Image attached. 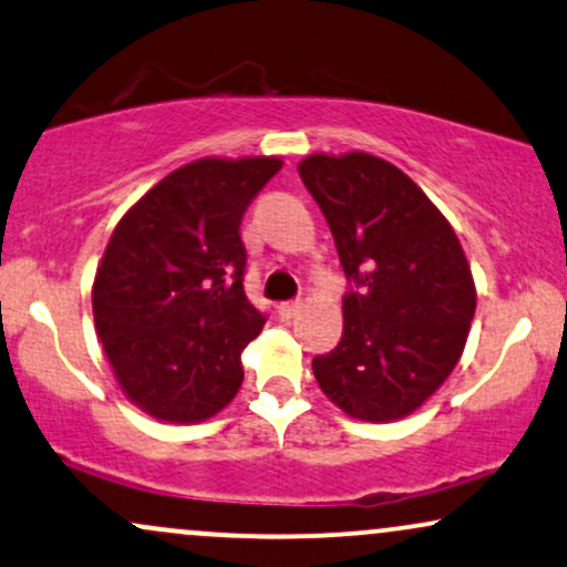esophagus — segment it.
<instances>
[{"label": "esophagus", "mask_w": 567, "mask_h": 567, "mask_svg": "<svg viewBox=\"0 0 567 567\" xmlns=\"http://www.w3.org/2000/svg\"><path fill=\"white\" fill-rule=\"evenodd\" d=\"M301 301H285V303H279L277 309H279V317L282 319H290V317H296L298 311H301Z\"/></svg>", "instance_id": "1"}]
</instances>
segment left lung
<instances>
[{"instance_id": "1", "label": "left lung", "mask_w": 567, "mask_h": 567, "mask_svg": "<svg viewBox=\"0 0 567 567\" xmlns=\"http://www.w3.org/2000/svg\"><path fill=\"white\" fill-rule=\"evenodd\" d=\"M298 174L349 279L343 338L313 357L317 383L357 420L404 417L465 349L475 285L462 245L417 184L383 158L309 155Z\"/></svg>"}]
</instances>
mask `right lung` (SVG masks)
I'll use <instances>...</instances> for the list:
<instances>
[{
	"label": "right lung",
	"instance_id": "1",
	"mask_svg": "<svg viewBox=\"0 0 567 567\" xmlns=\"http://www.w3.org/2000/svg\"><path fill=\"white\" fill-rule=\"evenodd\" d=\"M277 158H206L155 184L115 227L94 277L102 349L128 399L200 422L243 385V349L266 322L243 288L245 208Z\"/></svg>",
	"mask_w": 567,
	"mask_h": 567
}]
</instances>
